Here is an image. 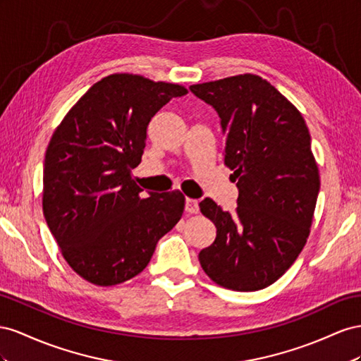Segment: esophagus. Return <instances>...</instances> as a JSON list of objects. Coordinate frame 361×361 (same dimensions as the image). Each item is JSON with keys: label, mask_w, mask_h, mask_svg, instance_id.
I'll return each instance as SVG.
<instances>
[{"label": "esophagus", "mask_w": 361, "mask_h": 361, "mask_svg": "<svg viewBox=\"0 0 361 361\" xmlns=\"http://www.w3.org/2000/svg\"><path fill=\"white\" fill-rule=\"evenodd\" d=\"M198 210H200L198 200L186 198V212H188V213H198Z\"/></svg>", "instance_id": "34e87169"}]
</instances>
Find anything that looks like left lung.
<instances>
[{
  "instance_id": "8db88e82",
  "label": "left lung",
  "mask_w": 361,
  "mask_h": 361,
  "mask_svg": "<svg viewBox=\"0 0 361 361\" xmlns=\"http://www.w3.org/2000/svg\"><path fill=\"white\" fill-rule=\"evenodd\" d=\"M221 118L224 160L239 189L234 213L200 202L216 226L200 252L204 272L225 289L254 292L280 278L310 234L321 180L298 109L269 81L243 74L190 86Z\"/></svg>"
}]
</instances>
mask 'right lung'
<instances>
[{
  "label": "right lung",
  "instance_id": "add662e5",
  "mask_svg": "<svg viewBox=\"0 0 361 361\" xmlns=\"http://www.w3.org/2000/svg\"><path fill=\"white\" fill-rule=\"evenodd\" d=\"M186 94L180 85L113 74L77 101L51 137L44 214L61 255L86 281L115 286L136 276L181 219L183 193L142 198L133 169L151 118Z\"/></svg>",
  "mask_w": 361,
  "mask_h": 361
}]
</instances>
